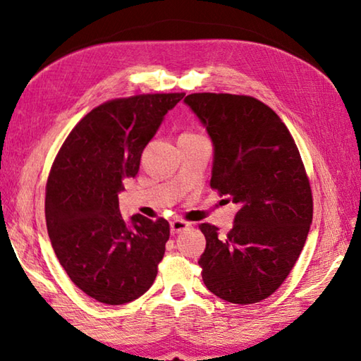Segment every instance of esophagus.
<instances>
[{
	"label": "esophagus",
	"instance_id": "esophagus-1",
	"mask_svg": "<svg viewBox=\"0 0 361 361\" xmlns=\"http://www.w3.org/2000/svg\"><path fill=\"white\" fill-rule=\"evenodd\" d=\"M189 226L191 224L183 221V219H173V221H170V232H172V234H180L181 231L188 229Z\"/></svg>",
	"mask_w": 361,
	"mask_h": 361
}]
</instances>
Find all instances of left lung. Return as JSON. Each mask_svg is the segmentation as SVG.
<instances>
[{"label":"left lung","mask_w":361,"mask_h":361,"mask_svg":"<svg viewBox=\"0 0 361 361\" xmlns=\"http://www.w3.org/2000/svg\"><path fill=\"white\" fill-rule=\"evenodd\" d=\"M185 103L212 140L210 186L239 205L224 237L199 226L202 280L228 302H259L288 277L312 224L301 156L282 119L253 97L191 94Z\"/></svg>","instance_id":"left-lung-1"}]
</instances>
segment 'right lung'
Masks as SVG:
<instances>
[{
	"instance_id": "obj_1",
	"label": "right lung",
	"mask_w": 361,
	"mask_h": 361,
	"mask_svg": "<svg viewBox=\"0 0 361 361\" xmlns=\"http://www.w3.org/2000/svg\"><path fill=\"white\" fill-rule=\"evenodd\" d=\"M183 97L148 94L103 103L78 122L54 161L46 188L49 239L71 282L99 302H130L157 276L169 223L138 213L124 219L118 194Z\"/></svg>"
}]
</instances>
